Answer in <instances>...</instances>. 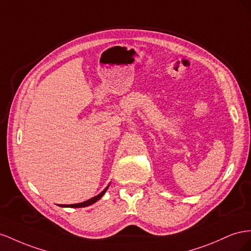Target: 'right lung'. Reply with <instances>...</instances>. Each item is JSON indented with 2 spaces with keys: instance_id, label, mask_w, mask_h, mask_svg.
Wrapping results in <instances>:
<instances>
[{
  "instance_id": "obj_1",
  "label": "right lung",
  "mask_w": 251,
  "mask_h": 251,
  "mask_svg": "<svg viewBox=\"0 0 251 251\" xmlns=\"http://www.w3.org/2000/svg\"><path fill=\"white\" fill-rule=\"evenodd\" d=\"M108 187H109V185L107 186V187L100 193V195H98V196H96V197H94V198H91V199H89V200H87V201H85V202H82V203H77V204H69V205H59V206H61V207H70V208H80V207H86V206H89V205H91V204H94V203H96L97 201H99L100 199H101L103 196H104V193L106 192V190L108 189Z\"/></svg>"
}]
</instances>
